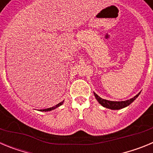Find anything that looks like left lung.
I'll return each instance as SVG.
<instances>
[{
	"label": "left lung",
	"mask_w": 153,
	"mask_h": 153,
	"mask_svg": "<svg viewBox=\"0 0 153 153\" xmlns=\"http://www.w3.org/2000/svg\"><path fill=\"white\" fill-rule=\"evenodd\" d=\"M94 95H95V97L97 100V101H98V102H100L102 106H104V107L108 108V109H120L126 107V106H129V104L132 103V102H133V101H134L138 97H139L140 93H138L137 95L135 96L133 98L130 99V100H126V101H121V102L106 100H104V99L100 98V97H99L97 94H96L95 93H94Z\"/></svg>",
	"instance_id": "1"
}]
</instances>
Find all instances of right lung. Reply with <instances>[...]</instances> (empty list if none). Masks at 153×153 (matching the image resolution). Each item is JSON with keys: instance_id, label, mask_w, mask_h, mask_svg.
I'll return each mask as SVG.
<instances>
[{"instance_id": "right-lung-1", "label": "right lung", "mask_w": 153, "mask_h": 153, "mask_svg": "<svg viewBox=\"0 0 153 153\" xmlns=\"http://www.w3.org/2000/svg\"><path fill=\"white\" fill-rule=\"evenodd\" d=\"M63 102H60V103L56 104V106H53V107L47 108V109H40V111H45V112H46V111H51V110H52V109H56V108H57L58 106H61L62 104H63Z\"/></svg>"}]
</instances>
